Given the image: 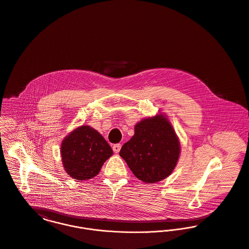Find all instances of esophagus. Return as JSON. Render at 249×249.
<instances>
[{
	"instance_id": "34e87169",
	"label": "esophagus",
	"mask_w": 249,
	"mask_h": 249,
	"mask_svg": "<svg viewBox=\"0 0 249 249\" xmlns=\"http://www.w3.org/2000/svg\"><path fill=\"white\" fill-rule=\"evenodd\" d=\"M120 149H121V144H119V143H117V144H114V145L112 146V150H113V152H114L115 154L119 153Z\"/></svg>"
}]
</instances>
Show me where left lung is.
Instances as JSON below:
<instances>
[{"label":"left lung","instance_id":"left-lung-1","mask_svg":"<svg viewBox=\"0 0 249 249\" xmlns=\"http://www.w3.org/2000/svg\"><path fill=\"white\" fill-rule=\"evenodd\" d=\"M179 152L173 127L160 114L138 123L134 137L122 146L119 155L138 179L155 183L172 173Z\"/></svg>","mask_w":249,"mask_h":249}]
</instances>
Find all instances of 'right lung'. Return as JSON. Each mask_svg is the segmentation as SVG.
I'll list each match as a JSON object with an SVG mask.
<instances>
[{"mask_svg":"<svg viewBox=\"0 0 249 249\" xmlns=\"http://www.w3.org/2000/svg\"><path fill=\"white\" fill-rule=\"evenodd\" d=\"M61 155L69 176L77 180H86L99 173L112 155V150L97 131L81 126L63 140Z\"/></svg>","mask_w":249,"mask_h":249,"instance_id":"right-lung-1","label":"right lung"}]
</instances>
